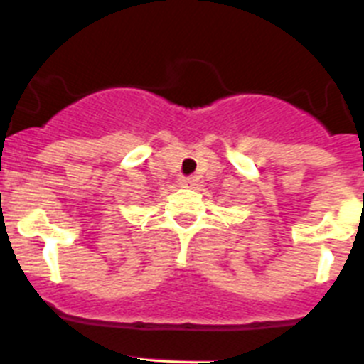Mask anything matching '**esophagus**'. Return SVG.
Masks as SVG:
<instances>
[{"mask_svg": "<svg viewBox=\"0 0 364 364\" xmlns=\"http://www.w3.org/2000/svg\"><path fill=\"white\" fill-rule=\"evenodd\" d=\"M193 182H195V180H193L191 176H180V178H178L180 188H191Z\"/></svg>", "mask_w": 364, "mask_h": 364, "instance_id": "1", "label": "esophagus"}]
</instances>
